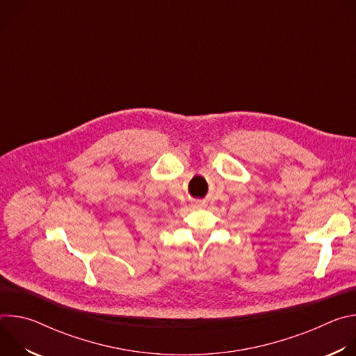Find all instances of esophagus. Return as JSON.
Masks as SVG:
<instances>
[{
    "instance_id": "obj_1",
    "label": "esophagus",
    "mask_w": 356,
    "mask_h": 356,
    "mask_svg": "<svg viewBox=\"0 0 356 356\" xmlns=\"http://www.w3.org/2000/svg\"><path fill=\"white\" fill-rule=\"evenodd\" d=\"M193 206H194L195 209L206 207V201H202V200H194V201H193Z\"/></svg>"
}]
</instances>
